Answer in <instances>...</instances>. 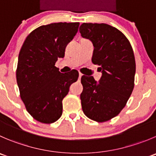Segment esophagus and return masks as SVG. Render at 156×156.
Masks as SVG:
<instances>
[{
	"label": "esophagus",
	"instance_id": "obj_1",
	"mask_svg": "<svg viewBox=\"0 0 156 156\" xmlns=\"http://www.w3.org/2000/svg\"><path fill=\"white\" fill-rule=\"evenodd\" d=\"M82 75H83L82 74H81V72H79V78H81V76H82Z\"/></svg>",
	"mask_w": 156,
	"mask_h": 156
}]
</instances>
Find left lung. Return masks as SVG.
Segmentation results:
<instances>
[{"instance_id":"1","label":"left lung","mask_w":156,"mask_h":156,"mask_svg":"<svg viewBox=\"0 0 156 156\" xmlns=\"http://www.w3.org/2000/svg\"><path fill=\"white\" fill-rule=\"evenodd\" d=\"M79 32L93 43L91 61L102 72L98 83L92 76L81 77V107L89 119L106 122L120 113L133 90V50L125 35L108 24L84 23Z\"/></svg>"}]
</instances>
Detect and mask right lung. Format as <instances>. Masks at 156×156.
Segmentation results:
<instances>
[{"label": "right lung", "mask_w": 156, "mask_h": 156, "mask_svg": "<svg viewBox=\"0 0 156 156\" xmlns=\"http://www.w3.org/2000/svg\"><path fill=\"white\" fill-rule=\"evenodd\" d=\"M79 23H54L32 31L18 57L16 82L28 113L43 123H52L62 114V100L78 78L77 70L61 73L55 66L78 32Z\"/></svg>", "instance_id": "right-lung-1"}]
</instances>
